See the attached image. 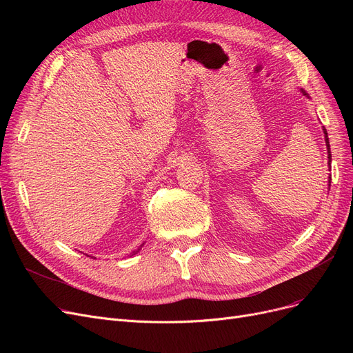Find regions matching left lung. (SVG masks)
<instances>
[{
  "label": "left lung",
  "instance_id": "8db88e82",
  "mask_svg": "<svg viewBox=\"0 0 353 353\" xmlns=\"http://www.w3.org/2000/svg\"><path fill=\"white\" fill-rule=\"evenodd\" d=\"M323 133H325V141H326V147H327V159H329V165H330V161H332V156H330V145H329V139H327V133H326V128L323 127Z\"/></svg>",
  "mask_w": 353,
  "mask_h": 353
}]
</instances>
